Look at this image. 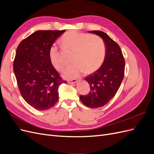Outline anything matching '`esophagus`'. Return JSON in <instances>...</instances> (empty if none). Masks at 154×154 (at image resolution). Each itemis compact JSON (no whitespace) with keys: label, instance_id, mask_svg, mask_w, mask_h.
<instances>
[{"label":"esophagus","instance_id":"1","mask_svg":"<svg viewBox=\"0 0 154 154\" xmlns=\"http://www.w3.org/2000/svg\"><path fill=\"white\" fill-rule=\"evenodd\" d=\"M77 81L78 80H76V79H72V80H69L67 82L69 83H75L77 82Z\"/></svg>","mask_w":154,"mask_h":154}]
</instances>
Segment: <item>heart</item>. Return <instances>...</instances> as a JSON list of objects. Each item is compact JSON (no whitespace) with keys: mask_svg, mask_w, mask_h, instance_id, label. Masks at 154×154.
Here are the masks:
<instances>
[{"mask_svg":"<svg viewBox=\"0 0 154 154\" xmlns=\"http://www.w3.org/2000/svg\"><path fill=\"white\" fill-rule=\"evenodd\" d=\"M60 44L63 49L72 51L71 60L73 62L66 68L63 74L67 79L78 76L83 71L86 73L96 71L102 66L106 57L105 44L97 35L69 31L62 36ZM49 58L56 70L63 71L65 63L56 44L51 45L49 48Z\"/></svg>","mask_w":154,"mask_h":154,"instance_id":"heart-1","label":"heart"}]
</instances>
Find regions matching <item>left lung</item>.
<instances>
[{
	"label": "left lung",
	"mask_w": 154,
	"mask_h": 154,
	"mask_svg": "<svg viewBox=\"0 0 154 154\" xmlns=\"http://www.w3.org/2000/svg\"><path fill=\"white\" fill-rule=\"evenodd\" d=\"M91 32L103 38L106 49L102 66L85 78L90 85V92L80 96L83 104L94 109L105 105L116 95L124 78L125 61L119 45L108 35L101 31Z\"/></svg>",
	"instance_id": "left-lung-1"
}]
</instances>
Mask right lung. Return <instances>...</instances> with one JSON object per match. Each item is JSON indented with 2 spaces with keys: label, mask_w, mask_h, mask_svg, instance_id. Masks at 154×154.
I'll return each mask as SVG.
<instances>
[{
  "label": "right lung",
  "mask_w": 154,
  "mask_h": 154,
  "mask_svg": "<svg viewBox=\"0 0 154 154\" xmlns=\"http://www.w3.org/2000/svg\"><path fill=\"white\" fill-rule=\"evenodd\" d=\"M65 30H40L18 45L13 71L24 100L38 110L53 106L58 100V87L67 83L60 77L49 58V50Z\"/></svg>",
  "instance_id": "right-lung-1"
}]
</instances>
